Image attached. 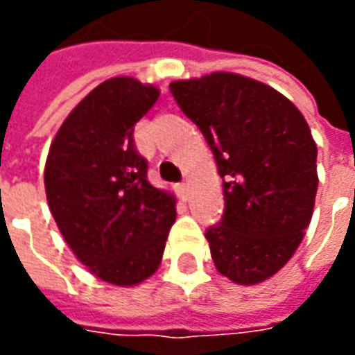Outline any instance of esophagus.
Here are the masks:
<instances>
[{"mask_svg":"<svg viewBox=\"0 0 355 355\" xmlns=\"http://www.w3.org/2000/svg\"><path fill=\"white\" fill-rule=\"evenodd\" d=\"M177 192L182 200H188V182H178Z\"/></svg>","mask_w":355,"mask_h":355,"instance_id":"obj_1","label":"esophagus"}]
</instances>
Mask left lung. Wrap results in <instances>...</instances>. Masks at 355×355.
Wrapping results in <instances>:
<instances>
[{
	"label": "left lung",
	"instance_id": "8db88e82",
	"mask_svg": "<svg viewBox=\"0 0 355 355\" xmlns=\"http://www.w3.org/2000/svg\"><path fill=\"white\" fill-rule=\"evenodd\" d=\"M178 108L203 132L223 177L224 215L205 238L216 270L254 285L304 238L318 192V146L298 108L238 73L173 81Z\"/></svg>",
	"mask_w": 355,
	"mask_h": 355
}]
</instances>
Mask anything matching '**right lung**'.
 Wrapping results in <instances>:
<instances>
[{
    "mask_svg": "<svg viewBox=\"0 0 355 355\" xmlns=\"http://www.w3.org/2000/svg\"><path fill=\"white\" fill-rule=\"evenodd\" d=\"M154 85L112 78L66 117L45 163V192L62 238L102 282L137 285L154 274L175 218V198L148 182L135 123Z\"/></svg>",
    "mask_w": 355,
    "mask_h": 355,
    "instance_id": "1",
    "label": "right lung"
}]
</instances>
